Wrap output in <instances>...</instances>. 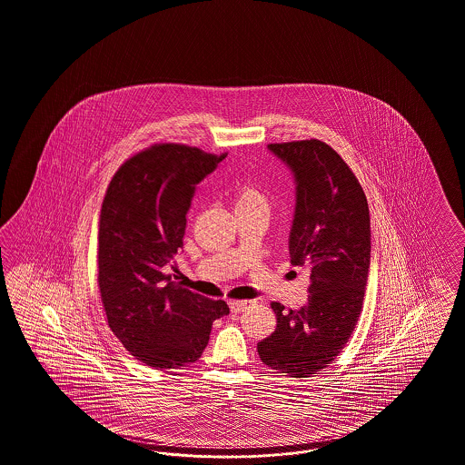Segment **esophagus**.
Returning a JSON list of instances; mask_svg holds the SVG:
<instances>
[{
  "label": "esophagus",
  "mask_w": 465,
  "mask_h": 465,
  "mask_svg": "<svg viewBox=\"0 0 465 465\" xmlns=\"http://www.w3.org/2000/svg\"><path fill=\"white\" fill-rule=\"evenodd\" d=\"M228 306H230L232 313H242L243 310H247L251 306V301H230Z\"/></svg>",
  "instance_id": "1"
}]
</instances>
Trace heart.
Instances as JSON below:
<instances>
[{
	"instance_id": "b5f03b06",
	"label": "heart",
	"mask_w": 465,
	"mask_h": 465,
	"mask_svg": "<svg viewBox=\"0 0 465 465\" xmlns=\"http://www.w3.org/2000/svg\"><path fill=\"white\" fill-rule=\"evenodd\" d=\"M235 207H261L268 211V199L262 193L260 186L243 185L237 190L235 197Z\"/></svg>"
}]
</instances>
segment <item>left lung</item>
I'll list each match as a JSON object with an SVG mask.
<instances>
[{
	"mask_svg": "<svg viewBox=\"0 0 465 465\" xmlns=\"http://www.w3.org/2000/svg\"><path fill=\"white\" fill-rule=\"evenodd\" d=\"M268 149L294 174L289 254L312 283L301 310L272 302L277 329L258 342V354L270 369L301 379L327 369L353 334L371 270V214L353 171L327 143L301 140Z\"/></svg>",
	"mask_w": 465,
	"mask_h": 465,
	"instance_id": "1",
	"label": "left lung"
}]
</instances>
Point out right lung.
<instances>
[{"label": "right lung", "mask_w": 465, "mask_h": 465, "mask_svg": "<svg viewBox=\"0 0 465 465\" xmlns=\"http://www.w3.org/2000/svg\"><path fill=\"white\" fill-rule=\"evenodd\" d=\"M197 147L157 143L117 169L98 224V287L109 327L142 363L180 369L197 361L224 301L183 289L166 266L183 247L197 185L223 161Z\"/></svg>", "instance_id": "1"}]
</instances>
